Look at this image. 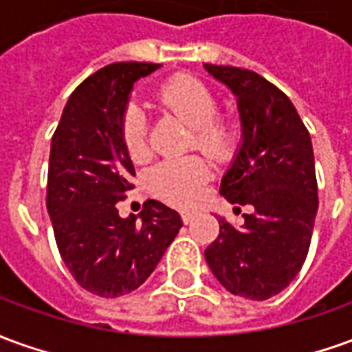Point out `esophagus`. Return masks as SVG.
I'll list each match as a JSON object with an SVG mask.
<instances>
[{"mask_svg": "<svg viewBox=\"0 0 352 352\" xmlns=\"http://www.w3.org/2000/svg\"><path fill=\"white\" fill-rule=\"evenodd\" d=\"M181 217H183V223L184 225H188V223H190V221H192V217H194V211H181Z\"/></svg>", "mask_w": 352, "mask_h": 352, "instance_id": "esophagus-1", "label": "esophagus"}]
</instances>
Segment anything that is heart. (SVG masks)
I'll return each instance as SVG.
<instances>
[{"instance_id":"b5f03b06","label":"heart","mask_w":352,"mask_h":352,"mask_svg":"<svg viewBox=\"0 0 352 352\" xmlns=\"http://www.w3.org/2000/svg\"><path fill=\"white\" fill-rule=\"evenodd\" d=\"M158 102L168 114L190 127L192 137L188 146H196L215 162H225L232 156L238 137L236 124L227 116H215L217 99L204 83L188 76H177L160 87ZM122 139L133 160L148 156V120L137 104L125 108ZM208 179L210 168L198 156L164 160L146 173L148 190L175 206H190Z\"/></svg>"}]
</instances>
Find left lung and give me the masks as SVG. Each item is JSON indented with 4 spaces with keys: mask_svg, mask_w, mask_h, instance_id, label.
I'll return each instance as SVG.
<instances>
[{
    "mask_svg": "<svg viewBox=\"0 0 352 352\" xmlns=\"http://www.w3.org/2000/svg\"><path fill=\"white\" fill-rule=\"evenodd\" d=\"M204 68L232 91L242 124L221 194L250 208L242 227L219 217L217 240L204 255L230 294L265 301L296 278L309 253L318 210L313 142L292 100L263 76L234 66Z\"/></svg>",
    "mask_w": 352,
    "mask_h": 352,
    "instance_id": "1",
    "label": "left lung"
}]
</instances>
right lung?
<instances>
[{
  "mask_svg": "<svg viewBox=\"0 0 352 352\" xmlns=\"http://www.w3.org/2000/svg\"><path fill=\"white\" fill-rule=\"evenodd\" d=\"M158 68H100L70 95L51 141L47 213L58 252L83 289L107 299L141 286L183 227L179 213L162 201H146L141 221L120 217L116 208L135 175L122 118L133 83Z\"/></svg>",
  "mask_w": 352,
  "mask_h": 352,
  "instance_id": "add662e5",
  "label": "right lung"
}]
</instances>
